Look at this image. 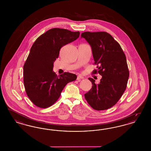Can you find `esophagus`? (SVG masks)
<instances>
[{"mask_svg": "<svg viewBox=\"0 0 151 151\" xmlns=\"http://www.w3.org/2000/svg\"><path fill=\"white\" fill-rule=\"evenodd\" d=\"M84 79V78L83 76H81V75H78V77H77V80H78V81H80L82 79Z\"/></svg>", "mask_w": 151, "mask_h": 151, "instance_id": "34e87169", "label": "esophagus"}]
</instances>
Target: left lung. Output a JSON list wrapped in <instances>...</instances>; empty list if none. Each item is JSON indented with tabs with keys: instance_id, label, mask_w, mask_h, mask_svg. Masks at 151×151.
<instances>
[{
	"instance_id": "obj_1",
	"label": "left lung",
	"mask_w": 151,
	"mask_h": 151,
	"mask_svg": "<svg viewBox=\"0 0 151 151\" xmlns=\"http://www.w3.org/2000/svg\"><path fill=\"white\" fill-rule=\"evenodd\" d=\"M84 38L91 45L94 60L97 65V72L102 76L100 83L88 78L92 87L84 94L89 105L96 110H104L111 108L120 99L125 91L129 71L126 55L120 45L105 32L82 33Z\"/></svg>"
}]
</instances>
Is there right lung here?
<instances>
[{
	"mask_svg": "<svg viewBox=\"0 0 151 151\" xmlns=\"http://www.w3.org/2000/svg\"><path fill=\"white\" fill-rule=\"evenodd\" d=\"M79 32L52 28L40 36L33 44L23 68L24 84L30 101L37 106L47 108L59 98L66 84L77 76L70 72L58 76L52 71L60 48L76 40Z\"/></svg>",
	"mask_w": 151,
	"mask_h": 151,
	"instance_id": "add662e5",
	"label": "right lung"
}]
</instances>
